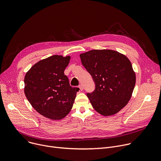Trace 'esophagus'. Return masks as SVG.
I'll return each mask as SVG.
<instances>
[{
	"label": "esophagus",
	"instance_id": "esophagus-1",
	"mask_svg": "<svg viewBox=\"0 0 161 161\" xmlns=\"http://www.w3.org/2000/svg\"><path fill=\"white\" fill-rule=\"evenodd\" d=\"M79 88H80V90H81V91L83 90V86L82 85H79Z\"/></svg>",
	"mask_w": 161,
	"mask_h": 161
}]
</instances>
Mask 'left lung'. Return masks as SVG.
<instances>
[{"instance_id":"1","label":"left lung","mask_w":161,"mask_h":161,"mask_svg":"<svg viewBox=\"0 0 161 161\" xmlns=\"http://www.w3.org/2000/svg\"><path fill=\"white\" fill-rule=\"evenodd\" d=\"M81 61L96 84L88 93L92 106L104 116H111L124 108L130 99L136 74L129 59L112 50H92L80 54Z\"/></svg>"}]
</instances>
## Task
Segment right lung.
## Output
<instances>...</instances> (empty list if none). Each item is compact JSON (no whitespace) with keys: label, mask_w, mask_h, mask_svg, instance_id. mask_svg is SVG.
Returning a JSON list of instances; mask_svg holds the SVG:
<instances>
[{"label":"right lung","mask_w":161,"mask_h":161,"mask_svg":"<svg viewBox=\"0 0 161 161\" xmlns=\"http://www.w3.org/2000/svg\"><path fill=\"white\" fill-rule=\"evenodd\" d=\"M71 57L53 55L35 64L25 76L24 92L32 106L44 117L61 120L70 112L80 88L72 87L65 67Z\"/></svg>","instance_id":"right-lung-1"}]
</instances>
